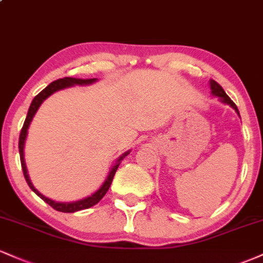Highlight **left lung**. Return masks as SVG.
Returning a JSON list of instances; mask_svg holds the SVG:
<instances>
[{"mask_svg": "<svg viewBox=\"0 0 263 263\" xmlns=\"http://www.w3.org/2000/svg\"><path fill=\"white\" fill-rule=\"evenodd\" d=\"M210 89H211V93L215 96H218L222 100V102H225V104L230 105L232 108H235V111L238 114V110H237V106L234 104V101L231 100L230 98H229L228 95H226V92L224 91V89H222L221 86L219 85L218 83H216L215 80H210ZM238 116H240V114H238Z\"/></svg>", "mask_w": 263, "mask_h": 263, "instance_id": "obj_1", "label": "left lung"}]
</instances>
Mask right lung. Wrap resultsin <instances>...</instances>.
Wrapping results in <instances>:
<instances>
[{
	"mask_svg": "<svg viewBox=\"0 0 263 263\" xmlns=\"http://www.w3.org/2000/svg\"><path fill=\"white\" fill-rule=\"evenodd\" d=\"M96 79H77V78H63V79L54 80L53 83H50L49 85L45 87V89L42 90V91L39 92L34 99H33L31 106H29V108H28V114H27L25 123H23V127H22V129H21L20 142H18V148H20L21 165H22L23 176H25V178H26V182L29 185V188H31L33 192H34L35 194L38 195L39 198L43 199L45 203L49 204L50 206L53 208V209L62 211V213H75V211L87 209V208H91L95 204H98L99 201H100L101 199L104 198V195L107 193V190H108V188H110L111 183H112L115 173H116L117 168H119L120 162L122 161L123 157L128 155L129 151H128V152L123 153V155L120 157L119 159H117V163L114 165L112 170L110 171V174H108V177L106 178V180H105V183L102 184V186L98 190V192L93 193L91 197H87V198L83 199V200H79V201H74V203H58V201H54V200H52V199L44 197L43 194H41V193H39L38 190L35 189L34 186H33L31 180H29L28 173H27L26 163H25V157H23V147H25V141H26V137H27V129H28V127H29V123H31L33 116H34V114L37 112L38 107L41 106L42 102H43L45 99L48 98V96L52 95L53 92L58 91V90H60V89H64V87H66V86H73V85H75V84H78V85H84V84H91Z\"/></svg>",
	"mask_w": 263,
	"mask_h": 263,
	"instance_id": "obj_1",
	"label": "right lung"
}]
</instances>
